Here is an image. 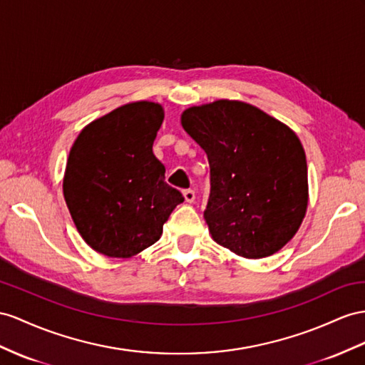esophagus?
Returning <instances> with one entry per match:
<instances>
[{
  "mask_svg": "<svg viewBox=\"0 0 365 365\" xmlns=\"http://www.w3.org/2000/svg\"><path fill=\"white\" fill-rule=\"evenodd\" d=\"M183 197H185V200L188 202V203H192L194 199H195V192L192 190H185L183 191Z\"/></svg>",
  "mask_w": 365,
  "mask_h": 365,
  "instance_id": "esophagus-1",
  "label": "esophagus"
}]
</instances>
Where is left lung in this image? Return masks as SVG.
I'll return each mask as SVG.
<instances>
[{"label": "left lung", "instance_id": "left-lung-1", "mask_svg": "<svg viewBox=\"0 0 365 365\" xmlns=\"http://www.w3.org/2000/svg\"><path fill=\"white\" fill-rule=\"evenodd\" d=\"M208 155L203 217L212 239L247 259L272 256L299 230L308 203L307 158L292 129L244 101L217 100L182 114Z\"/></svg>", "mask_w": 365, "mask_h": 365}]
</instances>
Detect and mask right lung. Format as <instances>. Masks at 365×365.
<instances>
[{
	"label": "right lung",
	"mask_w": 365,
	"mask_h": 365,
	"mask_svg": "<svg viewBox=\"0 0 365 365\" xmlns=\"http://www.w3.org/2000/svg\"><path fill=\"white\" fill-rule=\"evenodd\" d=\"M163 108L137 101L92 121L73 143L63 192L86 244L108 257H130L160 239L185 199L165 182L153 153Z\"/></svg>",
	"instance_id": "add662e5"
}]
</instances>
